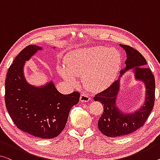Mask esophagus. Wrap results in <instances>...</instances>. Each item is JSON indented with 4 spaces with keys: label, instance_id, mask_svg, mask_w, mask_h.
I'll list each match as a JSON object with an SVG mask.
<instances>
[{
    "label": "esophagus",
    "instance_id": "34e87169",
    "mask_svg": "<svg viewBox=\"0 0 160 160\" xmlns=\"http://www.w3.org/2000/svg\"><path fill=\"white\" fill-rule=\"evenodd\" d=\"M90 100V97L89 96H88L87 94H81L80 97V101L82 102H87L88 101Z\"/></svg>",
    "mask_w": 160,
    "mask_h": 160
}]
</instances>
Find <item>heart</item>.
<instances>
[{
    "label": "heart",
    "mask_w": 160,
    "mask_h": 160,
    "mask_svg": "<svg viewBox=\"0 0 160 160\" xmlns=\"http://www.w3.org/2000/svg\"><path fill=\"white\" fill-rule=\"evenodd\" d=\"M121 56L114 48L102 46L78 49L65 56L64 66L59 65L60 75L70 84H77V77H82L84 87L99 91L114 81L119 71Z\"/></svg>",
    "instance_id": "heart-1"
}]
</instances>
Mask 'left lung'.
<instances>
[{
	"label": "left lung",
	"mask_w": 160,
	"mask_h": 160,
	"mask_svg": "<svg viewBox=\"0 0 160 160\" xmlns=\"http://www.w3.org/2000/svg\"><path fill=\"white\" fill-rule=\"evenodd\" d=\"M127 53L126 68L122 70V76L127 70L134 68L137 80L142 81L146 88L145 102L143 107L132 114H124L117 107V97L119 90L120 79L115 82L107 89L94 97L95 102L104 105V112L98 122V127L102 134L109 137L126 136L143 127L154 107L155 99V80L151 70L145 67L147 61L138 51L133 47L120 44Z\"/></svg>",
	"instance_id": "8db88e82"
}]
</instances>
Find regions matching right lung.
<instances>
[{"label":"right lung","instance_id":"add662e5","mask_svg":"<svg viewBox=\"0 0 160 160\" xmlns=\"http://www.w3.org/2000/svg\"><path fill=\"white\" fill-rule=\"evenodd\" d=\"M41 47L29 45L15 58L5 82L7 111L19 129L34 137L52 139L66 126L73 106L79 101V92L62 94L52 82L41 87L28 84L23 76V66Z\"/></svg>","mask_w":160,"mask_h":160}]
</instances>
